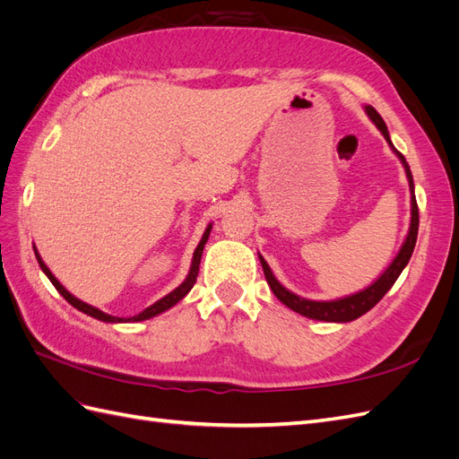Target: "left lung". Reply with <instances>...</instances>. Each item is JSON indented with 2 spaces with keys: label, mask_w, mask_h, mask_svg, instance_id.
I'll list each match as a JSON object with an SVG mask.
<instances>
[{
  "label": "left lung",
  "mask_w": 459,
  "mask_h": 459,
  "mask_svg": "<svg viewBox=\"0 0 459 459\" xmlns=\"http://www.w3.org/2000/svg\"><path fill=\"white\" fill-rule=\"evenodd\" d=\"M366 113L375 122V126L381 130V134L385 135V140L388 142V145L393 147V151L396 152L398 159L402 160V164H404V170H406L408 182H410V191H411V221H410V231H408V238H406L404 245H402L400 253L396 255V258L393 260L391 266L385 270V273L379 277L377 281H375L373 285H369L368 289L359 290V293L351 295V297H344V299L325 300L324 302V300H308V299H302V297H299L295 293H290V290H287L280 281L275 280L270 266H268V262L258 255L260 264H262V270H264V275H266V281H268L270 289L273 290V295L280 299L287 308L295 310L297 314H302V316H307V317L319 319V322H341V324H344V322H352V319H356L359 316H364L366 312H369L375 307V304H377L386 295V290L394 285V281L398 280V275L402 273V270L406 268V264L411 258L415 241H418L420 208H418V201H415L413 178H411L410 166H408L404 155H402V152H398L394 149V145L391 143V137H388L386 124H385V120L381 118V115L377 113V110L368 105L366 107Z\"/></svg>",
  "instance_id": "obj_1"
}]
</instances>
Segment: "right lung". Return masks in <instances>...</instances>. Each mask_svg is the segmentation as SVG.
Returning a JSON list of instances; mask_svg holds the SVG:
<instances>
[{
	"mask_svg": "<svg viewBox=\"0 0 459 459\" xmlns=\"http://www.w3.org/2000/svg\"><path fill=\"white\" fill-rule=\"evenodd\" d=\"M211 228H212V226H208V228H206V231H204V235H203L201 243L197 245L195 253H193L191 270H189V273H187V277H186V281H184L182 285H179V287H176V289L172 290V293H169L166 297H162L160 300H157L155 304H152V307L145 308L142 314L132 316V317H117V316H108V314L101 312L100 308H93V307H90V304L82 302L80 299L73 297V295L68 293V290H66V289L57 281V277H55V275L49 272V268L46 266L44 260H41V256L38 255L36 247H34V255H36V258H38V264H39L41 272H44V273L49 277V281L55 285V289L59 290V293L65 297V300H66V302H71L73 307H74V308H78L80 312H84V314H88V316H91V317H95V319H101V322H107V324H118V322H143V319H149V317H152V316H157V314H160V312H164V310L172 308L174 304H178L179 300H182V299L189 293L191 287L195 285V281H197V275H199V264H201V256H203V248H204V245H206V241H208V235H211Z\"/></svg>",
	"mask_w": 459,
	"mask_h": 459,
	"instance_id": "obj_1",
	"label": "right lung"
}]
</instances>
